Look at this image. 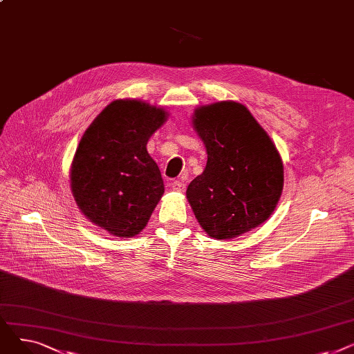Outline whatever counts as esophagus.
<instances>
[{"label": "esophagus", "instance_id": "esophagus-1", "mask_svg": "<svg viewBox=\"0 0 354 354\" xmlns=\"http://www.w3.org/2000/svg\"><path fill=\"white\" fill-rule=\"evenodd\" d=\"M171 188L172 191H176V192H183L185 188H187V183L182 182V180H174L171 183Z\"/></svg>", "mask_w": 354, "mask_h": 354}]
</instances>
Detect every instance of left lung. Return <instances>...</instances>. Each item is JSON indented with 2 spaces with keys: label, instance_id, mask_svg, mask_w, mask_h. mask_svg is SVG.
Here are the masks:
<instances>
[{
  "label": "left lung",
  "instance_id": "left-lung-1",
  "mask_svg": "<svg viewBox=\"0 0 354 354\" xmlns=\"http://www.w3.org/2000/svg\"><path fill=\"white\" fill-rule=\"evenodd\" d=\"M207 166L187 189L202 230L231 239L266 222L284 187L283 159L266 130L236 102L201 106L192 116Z\"/></svg>",
  "mask_w": 354,
  "mask_h": 354
}]
</instances>
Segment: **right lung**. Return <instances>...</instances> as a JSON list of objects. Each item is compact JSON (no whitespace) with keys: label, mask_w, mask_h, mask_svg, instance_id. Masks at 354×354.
<instances>
[{"label":"right lung","mask_w":354,"mask_h":354,"mask_svg":"<svg viewBox=\"0 0 354 354\" xmlns=\"http://www.w3.org/2000/svg\"><path fill=\"white\" fill-rule=\"evenodd\" d=\"M166 119L165 109L120 99L82 136L70 169L71 192L84 216L110 235H138L165 192L146 145Z\"/></svg>","instance_id":"right-lung-1"}]
</instances>
